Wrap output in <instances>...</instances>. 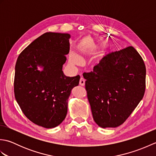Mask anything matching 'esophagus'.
I'll list each match as a JSON object with an SVG mask.
<instances>
[{
    "label": "esophagus",
    "instance_id": "1",
    "mask_svg": "<svg viewBox=\"0 0 156 156\" xmlns=\"http://www.w3.org/2000/svg\"><path fill=\"white\" fill-rule=\"evenodd\" d=\"M85 80H86L84 79V78L83 77V76H81L80 79V82H79V84H80V85H81V86H84Z\"/></svg>",
    "mask_w": 156,
    "mask_h": 156
}]
</instances>
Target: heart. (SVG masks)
I'll return each instance as SVG.
<instances>
[{"label": "heart", "instance_id": "b5f03b06", "mask_svg": "<svg viewBox=\"0 0 156 156\" xmlns=\"http://www.w3.org/2000/svg\"><path fill=\"white\" fill-rule=\"evenodd\" d=\"M69 61H70V63H71V64H78L79 62H80V58L79 57V56L77 55L73 54L71 56Z\"/></svg>", "mask_w": 156, "mask_h": 156}]
</instances>
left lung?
I'll list each match as a JSON object with an SVG mask.
<instances>
[{
  "label": "left lung",
  "instance_id": "1",
  "mask_svg": "<svg viewBox=\"0 0 156 156\" xmlns=\"http://www.w3.org/2000/svg\"><path fill=\"white\" fill-rule=\"evenodd\" d=\"M146 69L136 49L129 46L108 53L90 72L85 88L94 120L99 127H117L143 98Z\"/></svg>",
  "mask_w": 156,
  "mask_h": 156
}]
</instances>
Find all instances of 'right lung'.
<instances>
[{
  "mask_svg": "<svg viewBox=\"0 0 156 156\" xmlns=\"http://www.w3.org/2000/svg\"><path fill=\"white\" fill-rule=\"evenodd\" d=\"M69 38L68 34L45 33L31 43L16 62V101L27 118L47 129L64 120L71 90L80 78L79 75L66 76L62 71ZM37 67L43 69L39 71Z\"/></svg>",
  "mask_w": 156,
  "mask_h": 156,
  "instance_id": "add662e5",
  "label": "right lung"
}]
</instances>
